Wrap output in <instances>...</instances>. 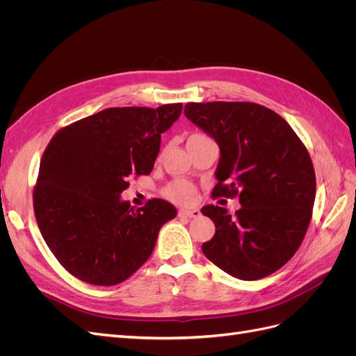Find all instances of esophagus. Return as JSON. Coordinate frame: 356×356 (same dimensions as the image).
<instances>
[{
  "label": "esophagus",
  "instance_id": "esophagus-1",
  "mask_svg": "<svg viewBox=\"0 0 356 356\" xmlns=\"http://www.w3.org/2000/svg\"><path fill=\"white\" fill-rule=\"evenodd\" d=\"M179 217H186V218H197L200 217V211L193 208V209H179L178 212Z\"/></svg>",
  "mask_w": 356,
  "mask_h": 356
}]
</instances>
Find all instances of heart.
I'll list each match as a JSON object with an SVG mask.
<instances>
[{
    "label": "heart",
    "instance_id": "b5f03b06",
    "mask_svg": "<svg viewBox=\"0 0 356 356\" xmlns=\"http://www.w3.org/2000/svg\"><path fill=\"white\" fill-rule=\"evenodd\" d=\"M197 138H203V135H191L188 138L190 139H197ZM163 195L175 203H188L191 202V199L195 197V187H193L191 182L186 181V179H175L172 181L170 184H168L163 190Z\"/></svg>",
    "mask_w": 356,
    "mask_h": 356
}]
</instances>
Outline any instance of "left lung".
Listing matches in <instances>:
<instances>
[{
  "label": "left lung",
  "mask_w": 356,
  "mask_h": 356,
  "mask_svg": "<svg viewBox=\"0 0 356 356\" xmlns=\"http://www.w3.org/2000/svg\"><path fill=\"white\" fill-rule=\"evenodd\" d=\"M191 123L220 147L213 197L239 196L234 217L202 208L215 224L202 251L221 270L255 281L279 270L305 239L316 178L310 156L284 118L254 102H190Z\"/></svg>",
  "instance_id": "left-lung-1"
}]
</instances>
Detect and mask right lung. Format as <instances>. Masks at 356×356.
Here are the masks:
<instances>
[{"instance_id":"add662e5","label":"right lung","mask_w":356,"mask_h":356,"mask_svg":"<svg viewBox=\"0 0 356 356\" xmlns=\"http://www.w3.org/2000/svg\"><path fill=\"white\" fill-rule=\"evenodd\" d=\"M182 104L106 108L51 138L41 159L34 212L50 251L80 281L111 286L152 255L161 225L175 218L166 200L135 209L120 197L131 175H148L161 134Z\"/></svg>"}]
</instances>
